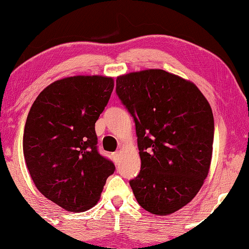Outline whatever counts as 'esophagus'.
I'll return each instance as SVG.
<instances>
[{"label": "esophagus", "instance_id": "34e87169", "mask_svg": "<svg viewBox=\"0 0 249 249\" xmlns=\"http://www.w3.org/2000/svg\"><path fill=\"white\" fill-rule=\"evenodd\" d=\"M113 157H114V160L117 162L118 160H120V157H121V151H117V152H115V153L113 154Z\"/></svg>", "mask_w": 249, "mask_h": 249}]
</instances>
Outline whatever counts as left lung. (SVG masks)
Masks as SVG:
<instances>
[{
	"mask_svg": "<svg viewBox=\"0 0 249 249\" xmlns=\"http://www.w3.org/2000/svg\"><path fill=\"white\" fill-rule=\"evenodd\" d=\"M116 94L135 122L141 171L129 181L137 202L165 216L188 205L208 176L213 115L191 81L162 69L117 77Z\"/></svg>",
	"mask_w": 249,
	"mask_h": 249,
	"instance_id": "obj_1",
	"label": "left lung"
}]
</instances>
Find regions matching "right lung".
<instances>
[{
    "instance_id": "right-lung-1",
    "label": "right lung",
    "mask_w": 249,
    "mask_h": 249,
    "mask_svg": "<svg viewBox=\"0 0 249 249\" xmlns=\"http://www.w3.org/2000/svg\"><path fill=\"white\" fill-rule=\"evenodd\" d=\"M114 80L73 76L40 92L24 126L23 154L36 187L65 210L94 207L115 165L97 150L95 123L105 109Z\"/></svg>"
}]
</instances>
